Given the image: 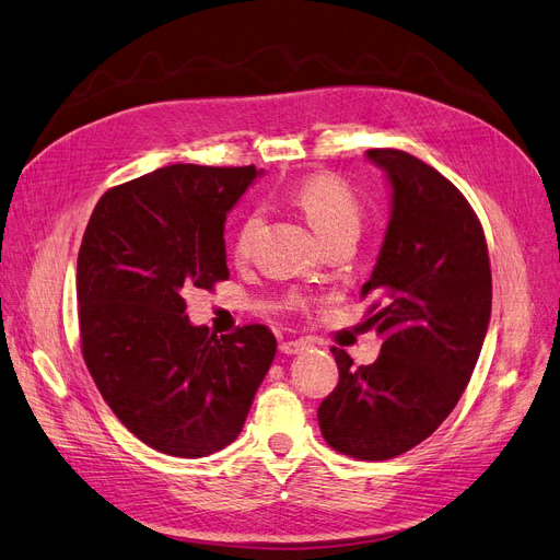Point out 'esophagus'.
Wrapping results in <instances>:
<instances>
[{
	"mask_svg": "<svg viewBox=\"0 0 560 560\" xmlns=\"http://www.w3.org/2000/svg\"><path fill=\"white\" fill-rule=\"evenodd\" d=\"M308 346H306V340H302V338H298V340H285V343H281V352L283 354H288V357H293V354H300V352H304Z\"/></svg>",
	"mask_w": 560,
	"mask_h": 560,
	"instance_id": "esophagus-1",
	"label": "esophagus"
}]
</instances>
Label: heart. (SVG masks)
I'll return each mask as SVG.
<instances>
[{
	"label": "heart",
	"mask_w": 560,
	"mask_h": 560,
	"mask_svg": "<svg viewBox=\"0 0 560 560\" xmlns=\"http://www.w3.org/2000/svg\"><path fill=\"white\" fill-rule=\"evenodd\" d=\"M290 199L302 210L304 220L318 235L320 242H327L338 235H357L361 226V206L354 194L343 180L329 174L311 176L298 183L290 191ZM260 229V214L252 212L242 220L235 237V252L247 254L252 242Z\"/></svg>",
	"instance_id": "heart-1"
}]
</instances>
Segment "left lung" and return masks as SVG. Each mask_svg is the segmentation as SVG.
<instances>
[{
    "label": "left lung",
    "mask_w": 560,
    "mask_h": 560,
    "mask_svg": "<svg viewBox=\"0 0 560 560\" xmlns=\"http://www.w3.org/2000/svg\"><path fill=\"white\" fill-rule=\"evenodd\" d=\"M384 172L388 224L361 293L380 311L371 366L334 348L338 386L323 400L325 442L357 459H388L444 423L469 384L492 313V272L480 222L440 172L394 149L366 151ZM373 306V308H375Z\"/></svg>",
    "instance_id": "left-lung-1"
}]
</instances>
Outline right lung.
<instances>
[{
  "label": "right lung",
  "mask_w": 560,
  "mask_h": 560,
  "mask_svg": "<svg viewBox=\"0 0 560 560\" xmlns=\"http://www.w3.org/2000/svg\"><path fill=\"white\" fill-rule=\"evenodd\" d=\"M262 172L172 164L103 194L78 256L86 369L137 440L206 457L242 432L277 354L262 325L210 334L185 290L229 279L226 214Z\"/></svg>",
  "instance_id": "add662e5"
}]
</instances>
